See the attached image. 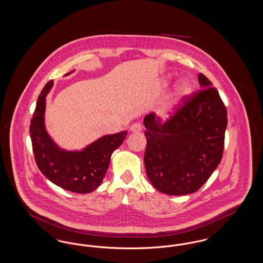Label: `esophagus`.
<instances>
[{
  "label": "esophagus",
  "mask_w": 263,
  "mask_h": 263,
  "mask_svg": "<svg viewBox=\"0 0 263 263\" xmlns=\"http://www.w3.org/2000/svg\"><path fill=\"white\" fill-rule=\"evenodd\" d=\"M130 131L134 132V133H138L142 131V125L140 123H134L130 126Z\"/></svg>",
  "instance_id": "1"
}]
</instances>
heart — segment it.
Masks as SVG:
<instances>
[{"label":"heart","mask_w":263,"mask_h":263,"mask_svg":"<svg viewBox=\"0 0 263 263\" xmlns=\"http://www.w3.org/2000/svg\"><path fill=\"white\" fill-rule=\"evenodd\" d=\"M192 91V85L189 81L183 80L179 82V84L175 88V96L171 100H168L166 103H164L163 106L159 110V115L163 120H167L174 116L176 113L180 105L182 104L183 100L187 98L188 96Z\"/></svg>","instance_id":"heart-1"}]
</instances>
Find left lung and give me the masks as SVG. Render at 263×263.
I'll return each mask as SVG.
<instances>
[{"label": "left lung", "instance_id": "8db88e82", "mask_svg": "<svg viewBox=\"0 0 263 263\" xmlns=\"http://www.w3.org/2000/svg\"><path fill=\"white\" fill-rule=\"evenodd\" d=\"M201 90L183 100L172 118L162 122L152 112L144 118L147 176L160 192L186 195L197 191L223 157L227 109L218 90L198 75Z\"/></svg>", "mask_w": 263, "mask_h": 263}]
</instances>
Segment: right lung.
Returning a JSON list of instances; mask_svg holds the SVG:
<instances>
[{
  "label": "right lung",
  "mask_w": 263,
  "mask_h": 263,
  "mask_svg": "<svg viewBox=\"0 0 263 263\" xmlns=\"http://www.w3.org/2000/svg\"><path fill=\"white\" fill-rule=\"evenodd\" d=\"M52 87L50 81L42 88L29 126L35 162L40 172L57 186L75 193H89L102 182L111 155L125 140L127 130L102 136L82 151L61 149L44 123L46 97Z\"/></svg>",
  "instance_id": "right-lung-1"
}]
</instances>
